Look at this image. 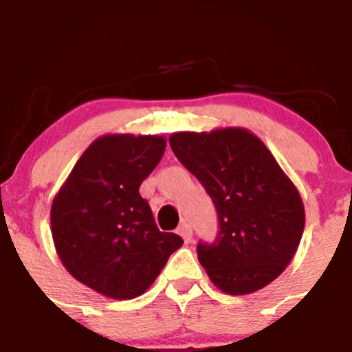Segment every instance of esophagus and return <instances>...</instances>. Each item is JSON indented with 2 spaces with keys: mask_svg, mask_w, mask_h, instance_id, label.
Returning <instances> with one entry per match:
<instances>
[{
  "mask_svg": "<svg viewBox=\"0 0 352 352\" xmlns=\"http://www.w3.org/2000/svg\"><path fill=\"white\" fill-rule=\"evenodd\" d=\"M177 233H179V235L182 236L184 242H189V240H191V236H192L191 224L186 223V221H184V223H180L179 228H177Z\"/></svg>",
  "mask_w": 352,
  "mask_h": 352,
  "instance_id": "34e87169",
  "label": "esophagus"
}]
</instances>
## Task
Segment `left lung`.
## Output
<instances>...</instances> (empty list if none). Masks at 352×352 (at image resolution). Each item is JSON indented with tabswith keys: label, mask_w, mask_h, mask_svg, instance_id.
Wrapping results in <instances>:
<instances>
[{
	"label": "left lung",
	"mask_w": 352,
	"mask_h": 352,
	"mask_svg": "<svg viewBox=\"0 0 352 352\" xmlns=\"http://www.w3.org/2000/svg\"><path fill=\"white\" fill-rule=\"evenodd\" d=\"M177 160L201 182L219 215L198 259L223 293L249 294L286 270L305 228L298 189L254 133L221 128L170 137Z\"/></svg>",
	"instance_id": "obj_1"
}]
</instances>
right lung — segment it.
Listing matches in <instances>:
<instances>
[{
  "label": "right lung",
  "instance_id": "right-lung-1",
  "mask_svg": "<svg viewBox=\"0 0 352 352\" xmlns=\"http://www.w3.org/2000/svg\"><path fill=\"white\" fill-rule=\"evenodd\" d=\"M157 135H105L85 148L50 207L54 245L78 283L113 300L140 296L184 243L157 230L140 184L161 161Z\"/></svg>",
  "mask_w": 352,
  "mask_h": 352
}]
</instances>
